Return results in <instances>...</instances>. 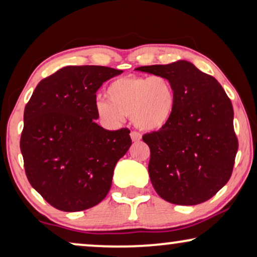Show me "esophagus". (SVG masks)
<instances>
[{
  "instance_id": "1",
  "label": "esophagus",
  "mask_w": 257,
  "mask_h": 257,
  "mask_svg": "<svg viewBox=\"0 0 257 257\" xmlns=\"http://www.w3.org/2000/svg\"><path fill=\"white\" fill-rule=\"evenodd\" d=\"M130 136H131L132 142H140V140H142V135L138 132H131V135Z\"/></svg>"
}]
</instances>
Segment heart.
<instances>
[{"mask_svg":"<svg viewBox=\"0 0 257 257\" xmlns=\"http://www.w3.org/2000/svg\"><path fill=\"white\" fill-rule=\"evenodd\" d=\"M107 100L96 103L98 118L118 127L130 114L136 127L157 132L170 124L177 107V93L163 76H124L112 80L105 91Z\"/></svg>","mask_w":257,"mask_h":257,"instance_id":"heart-1","label":"heart"}]
</instances>
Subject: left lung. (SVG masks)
Segmentation results:
<instances>
[{
    "label": "left lung",
    "mask_w": 257,
    "mask_h": 257,
    "mask_svg": "<svg viewBox=\"0 0 257 257\" xmlns=\"http://www.w3.org/2000/svg\"><path fill=\"white\" fill-rule=\"evenodd\" d=\"M136 70L165 77L177 93L170 124L143 137L151 150L154 189L174 205L207 201L229 180L236 157L230 99L214 77L184 59Z\"/></svg>",
    "instance_id": "left-lung-1"
}]
</instances>
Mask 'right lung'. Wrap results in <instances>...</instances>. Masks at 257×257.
Wrapping results in <instances>:
<instances>
[{
  "label": "right lung",
  "mask_w": 257,
  "mask_h": 257,
  "mask_svg": "<svg viewBox=\"0 0 257 257\" xmlns=\"http://www.w3.org/2000/svg\"><path fill=\"white\" fill-rule=\"evenodd\" d=\"M121 70L64 66L38 83L24 108L21 152L30 185L63 212L103 201L118 160L132 140L127 128L96 122V92Z\"/></svg>",
  "instance_id": "obj_1"
}]
</instances>
